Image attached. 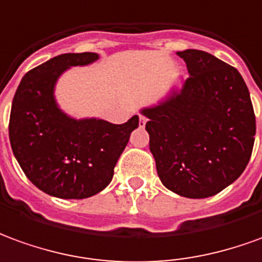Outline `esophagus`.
Here are the masks:
<instances>
[{"label": "esophagus", "instance_id": "1", "mask_svg": "<svg viewBox=\"0 0 262 262\" xmlns=\"http://www.w3.org/2000/svg\"><path fill=\"white\" fill-rule=\"evenodd\" d=\"M146 121H148V118L145 116H140V127H145Z\"/></svg>", "mask_w": 262, "mask_h": 262}]
</instances>
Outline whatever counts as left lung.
<instances>
[{
    "mask_svg": "<svg viewBox=\"0 0 262 262\" xmlns=\"http://www.w3.org/2000/svg\"><path fill=\"white\" fill-rule=\"evenodd\" d=\"M189 77L181 93L142 110L158 176L169 190L205 199L244 172L251 158L255 116L238 70L210 53L178 52Z\"/></svg>",
    "mask_w": 262,
    "mask_h": 262,
    "instance_id": "obj_1",
    "label": "left lung"
}]
</instances>
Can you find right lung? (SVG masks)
Instances as JSON below:
<instances>
[{
	"label": "right lung",
	"instance_id": "right-lung-1",
	"mask_svg": "<svg viewBox=\"0 0 262 262\" xmlns=\"http://www.w3.org/2000/svg\"><path fill=\"white\" fill-rule=\"evenodd\" d=\"M97 53H64L22 77L12 100L9 141L18 164L42 192L60 199H86L104 189L114 166L140 124L75 120L59 110L53 87L70 66L97 60Z\"/></svg>",
	"mask_w": 262,
	"mask_h": 262
}]
</instances>
